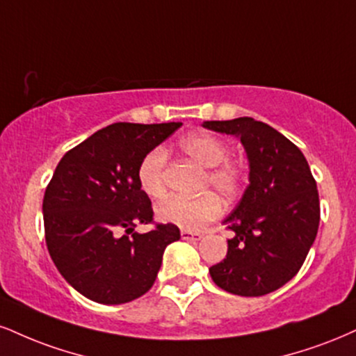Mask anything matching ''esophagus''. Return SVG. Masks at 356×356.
I'll return each instance as SVG.
<instances>
[{
  "mask_svg": "<svg viewBox=\"0 0 356 356\" xmlns=\"http://www.w3.org/2000/svg\"><path fill=\"white\" fill-rule=\"evenodd\" d=\"M181 237L184 238V241L199 242L200 238H202V235H200V234H194V232H191V230H182V232H181Z\"/></svg>",
  "mask_w": 356,
  "mask_h": 356,
  "instance_id": "esophagus-1",
  "label": "esophagus"
}]
</instances>
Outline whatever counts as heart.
<instances>
[{
  "mask_svg": "<svg viewBox=\"0 0 356 356\" xmlns=\"http://www.w3.org/2000/svg\"><path fill=\"white\" fill-rule=\"evenodd\" d=\"M181 149L192 157L197 164L207 167V182L216 187L220 194L234 195L242 184V170L234 162L225 161L229 147L219 137L209 132H195L184 137ZM167 152L164 147H154L140 161L137 167V181L140 191L151 199L157 200L165 195L164 169ZM222 213L220 199L212 192L194 197V199H172L165 200L157 207V219L165 224L181 227L182 230H200L211 224Z\"/></svg>",
  "mask_w": 356,
  "mask_h": 356,
  "instance_id": "obj_1",
  "label": "heart"
}]
</instances>
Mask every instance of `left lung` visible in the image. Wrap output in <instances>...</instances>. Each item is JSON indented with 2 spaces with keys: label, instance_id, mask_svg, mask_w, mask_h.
Segmentation results:
<instances>
[{
  "label": "left lung",
  "instance_id": "1",
  "mask_svg": "<svg viewBox=\"0 0 356 356\" xmlns=\"http://www.w3.org/2000/svg\"><path fill=\"white\" fill-rule=\"evenodd\" d=\"M202 126L238 137L248 161L247 189L224 220L234 237L225 259L209 272L229 293L267 295L297 275L314 245L320 224L316 182L300 149L268 124L237 118Z\"/></svg>",
  "mask_w": 356,
  "mask_h": 356
}]
</instances>
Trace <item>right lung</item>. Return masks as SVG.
Segmentation results:
<instances>
[{
	"instance_id": "1",
	"label": "right lung",
	"mask_w": 356,
	"mask_h": 356,
	"mask_svg": "<svg viewBox=\"0 0 356 356\" xmlns=\"http://www.w3.org/2000/svg\"><path fill=\"white\" fill-rule=\"evenodd\" d=\"M182 122H115L64 154L42 200L49 255L64 280L89 300L119 305L156 282L165 247L181 238L177 225L151 224V199L140 191L143 157Z\"/></svg>"
}]
</instances>
